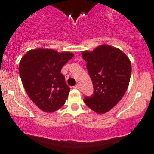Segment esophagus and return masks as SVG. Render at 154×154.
Wrapping results in <instances>:
<instances>
[{
	"mask_svg": "<svg viewBox=\"0 0 154 154\" xmlns=\"http://www.w3.org/2000/svg\"><path fill=\"white\" fill-rule=\"evenodd\" d=\"M74 88H75V89H79V88H80V85H78V84H77V85H74Z\"/></svg>",
	"mask_w": 154,
	"mask_h": 154,
	"instance_id": "1",
	"label": "esophagus"
}]
</instances>
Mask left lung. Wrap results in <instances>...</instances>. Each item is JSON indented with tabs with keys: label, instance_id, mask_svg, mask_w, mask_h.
Segmentation results:
<instances>
[{
	"label": "left lung",
	"instance_id": "1",
	"mask_svg": "<svg viewBox=\"0 0 154 154\" xmlns=\"http://www.w3.org/2000/svg\"><path fill=\"white\" fill-rule=\"evenodd\" d=\"M82 55L94 85V94L85 96L84 102L96 112H107L127 90L131 72L129 59L119 49L106 45L82 52Z\"/></svg>",
	"mask_w": 154,
	"mask_h": 154
}]
</instances>
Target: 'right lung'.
<instances>
[{"label": "right lung", "instance_id": "1", "mask_svg": "<svg viewBox=\"0 0 154 154\" xmlns=\"http://www.w3.org/2000/svg\"><path fill=\"white\" fill-rule=\"evenodd\" d=\"M74 55L52 49L28 51L20 62L22 82L27 94L42 111L52 112L65 104L70 88L60 73Z\"/></svg>", "mask_w": 154, "mask_h": 154}]
</instances>
